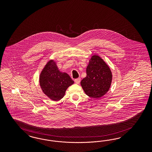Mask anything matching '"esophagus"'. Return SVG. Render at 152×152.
<instances>
[{
    "instance_id": "obj_1",
    "label": "esophagus",
    "mask_w": 152,
    "mask_h": 152,
    "mask_svg": "<svg viewBox=\"0 0 152 152\" xmlns=\"http://www.w3.org/2000/svg\"><path fill=\"white\" fill-rule=\"evenodd\" d=\"M80 81H81V78H76L75 80V82L77 84H78L79 83H80Z\"/></svg>"
}]
</instances>
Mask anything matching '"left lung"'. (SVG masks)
Wrapping results in <instances>:
<instances>
[{"mask_svg":"<svg viewBox=\"0 0 152 152\" xmlns=\"http://www.w3.org/2000/svg\"><path fill=\"white\" fill-rule=\"evenodd\" d=\"M86 74L81 81L85 94L93 98H100L106 94L110 88L112 73L100 57L92 56L86 68Z\"/></svg>","mask_w":152,"mask_h":152,"instance_id":"8db88e82","label":"left lung"}]
</instances>
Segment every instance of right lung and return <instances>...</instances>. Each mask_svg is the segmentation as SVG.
<instances>
[{"label": "right lung", "instance_id": "1", "mask_svg": "<svg viewBox=\"0 0 152 152\" xmlns=\"http://www.w3.org/2000/svg\"><path fill=\"white\" fill-rule=\"evenodd\" d=\"M74 81L69 75L60 72L56 62L49 61L39 76L42 90L51 100L58 101L64 96L67 88Z\"/></svg>", "mask_w": 152, "mask_h": 152}]
</instances>
